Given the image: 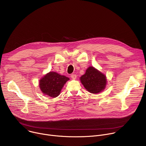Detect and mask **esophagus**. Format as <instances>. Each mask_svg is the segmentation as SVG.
Returning a JSON list of instances; mask_svg holds the SVG:
<instances>
[{
    "label": "esophagus",
    "mask_w": 146,
    "mask_h": 146,
    "mask_svg": "<svg viewBox=\"0 0 146 146\" xmlns=\"http://www.w3.org/2000/svg\"><path fill=\"white\" fill-rule=\"evenodd\" d=\"M71 78H72V79H76V78H77V75L76 74H72L71 75Z\"/></svg>",
    "instance_id": "1"
}]
</instances>
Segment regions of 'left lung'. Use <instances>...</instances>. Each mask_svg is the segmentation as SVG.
<instances>
[{"mask_svg":"<svg viewBox=\"0 0 146 146\" xmlns=\"http://www.w3.org/2000/svg\"><path fill=\"white\" fill-rule=\"evenodd\" d=\"M80 80L86 89L92 94L101 92L106 84L105 75L92 66L87 69L86 73L80 77Z\"/></svg>","mask_w":146,"mask_h":146,"instance_id":"1","label":"left lung"}]
</instances>
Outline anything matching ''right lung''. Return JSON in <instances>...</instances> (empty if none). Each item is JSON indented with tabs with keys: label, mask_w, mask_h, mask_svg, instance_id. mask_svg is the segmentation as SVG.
<instances>
[{
	"label": "right lung",
	"mask_w": 146,
	"mask_h": 146,
	"mask_svg": "<svg viewBox=\"0 0 146 146\" xmlns=\"http://www.w3.org/2000/svg\"><path fill=\"white\" fill-rule=\"evenodd\" d=\"M69 78L54 72H50L40 80L39 86L45 95L52 98L57 97L62 88Z\"/></svg>",
	"instance_id": "add662e5"
}]
</instances>
